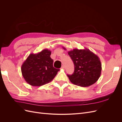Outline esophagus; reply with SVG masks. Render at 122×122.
Segmentation results:
<instances>
[{
  "label": "esophagus",
  "instance_id": "34e87169",
  "mask_svg": "<svg viewBox=\"0 0 122 122\" xmlns=\"http://www.w3.org/2000/svg\"><path fill=\"white\" fill-rule=\"evenodd\" d=\"M61 69H65V66H64V65H62V66H61Z\"/></svg>",
  "mask_w": 122,
  "mask_h": 122
}]
</instances>
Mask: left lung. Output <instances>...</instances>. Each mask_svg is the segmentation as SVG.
<instances>
[{
  "mask_svg": "<svg viewBox=\"0 0 122 122\" xmlns=\"http://www.w3.org/2000/svg\"><path fill=\"white\" fill-rule=\"evenodd\" d=\"M68 54L74 65L73 74L67 75L70 81L81 87L89 86L97 81L102 70L100 60L97 55L87 48L74 49L69 51Z\"/></svg>",
  "mask_w": 122,
  "mask_h": 122,
  "instance_id": "obj_1",
  "label": "left lung"
}]
</instances>
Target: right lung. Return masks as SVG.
Returning <instances> with one entry per match:
<instances>
[{"mask_svg":"<svg viewBox=\"0 0 122 122\" xmlns=\"http://www.w3.org/2000/svg\"><path fill=\"white\" fill-rule=\"evenodd\" d=\"M51 51L44 49L38 53L29 54L21 66L25 80L32 86H40L51 81L60 69L53 66Z\"/></svg>","mask_w":122,"mask_h":122,"instance_id":"1","label":"right lung"}]
</instances>
